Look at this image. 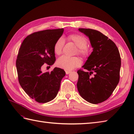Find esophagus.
Returning <instances> with one entry per match:
<instances>
[{
    "mask_svg": "<svg viewBox=\"0 0 134 134\" xmlns=\"http://www.w3.org/2000/svg\"><path fill=\"white\" fill-rule=\"evenodd\" d=\"M71 72V71H65V74H69Z\"/></svg>",
    "mask_w": 134,
    "mask_h": 134,
    "instance_id": "esophagus-1",
    "label": "esophagus"
}]
</instances>
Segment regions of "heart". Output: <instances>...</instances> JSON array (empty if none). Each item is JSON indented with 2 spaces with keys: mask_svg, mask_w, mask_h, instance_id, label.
<instances>
[{
  "mask_svg": "<svg viewBox=\"0 0 134 134\" xmlns=\"http://www.w3.org/2000/svg\"><path fill=\"white\" fill-rule=\"evenodd\" d=\"M70 41L73 42L78 48V53L83 58L89 55V51L87 48V40L84 36L78 34H72L68 37ZM65 41L64 38H59L55 43L53 47L54 52L58 55H60L62 52L63 48L64 47ZM81 64V60L77 57H68L62 56L58 59L56 64L60 68L65 70L70 71L77 67Z\"/></svg>",
  "mask_w": 134,
  "mask_h": 134,
  "instance_id": "obj_1",
  "label": "heart"
}]
</instances>
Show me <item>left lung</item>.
Listing matches in <instances>:
<instances>
[{
    "label": "left lung",
    "instance_id": "1",
    "mask_svg": "<svg viewBox=\"0 0 134 134\" xmlns=\"http://www.w3.org/2000/svg\"><path fill=\"white\" fill-rule=\"evenodd\" d=\"M89 38L93 52L77 71L79 94L90 103L97 104L109 97L120 79L121 58L116 44L99 31L79 28Z\"/></svg>",
    "mask_w": 134,
    "mask_h": 134
}]
</instances>
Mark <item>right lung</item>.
Listing matches in <instances>:
<instances>
[{"label":"right lung","instance_id":"obj_1","mask_svg":"<svg viewBox=\"0 0 134 134\" xmlns=\"http://www.w3.org/2000/svg\"><path fill=\"white\" fill-rule=\"evenodd\" d=\"M64 29H48L33 33L22 42L16 60L19 84L31 98L39 103H46L58 94L65 72L55 67L43 72V65H52L55 60L53 47Z\"/></svg>","mask_w":134,"mask_h":134}]
</instances>
